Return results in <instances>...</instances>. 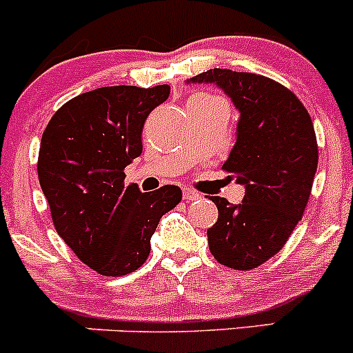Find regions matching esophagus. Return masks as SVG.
Returning a JSON list of instances; mask_svg holds the SVG:
<instances>
[{"instance_id":"1","label":"esophagus","mask_w":353,"mask_h":353,"mask_svg":"<svg viewBox=\"0 0 353 353\" xmlns=\"http://www.w3.org/2000/svg\"><path fill=\"white\" fill-rule=\"evenodd\" d=\"M183 198L186 199V201H196V199L201 198V194L196 193V191L190 190V188H184V190H183Z\"/></svg>"}]
</instances>
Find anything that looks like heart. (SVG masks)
<instances>
[{
	"instance_id": "obj_1",
	"label": "heart",
	"mask_w": 353,
	"mask_h": 353,
	"mask_svg": "<svg viewBox=\"0 0 353 353\" xmlns=\"http://www.w3.org/2000/svg\"><path fill=\"white\" fill-rule=\"evenodd\" d=\"M198 97H210V95H198Z\"/></svg>"
}]
</instances>
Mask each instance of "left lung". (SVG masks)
<instances>
[{"label":"left lung","mask_w":353,"mask_h":353,"mask_svg":"<svg viewBox=\"0 0 353 353\" xmlns=\"http://www.w3.org/2000/svg\"><path fill=\"white\" fill-rule=\"evenodd\" d=\"M191 81L216 83L241 112L222 169L245 194L239 205L212 196L219 220L206 234L220 265L249 272L285 245L304 215L318 169L314 126L297 95L263 74L213 68Z\"/></svg>","instance_id":"1"}]
</instances>
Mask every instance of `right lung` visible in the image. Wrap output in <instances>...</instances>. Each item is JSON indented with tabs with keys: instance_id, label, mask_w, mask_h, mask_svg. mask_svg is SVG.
Masks as SVG:
<instances>
[{
	"instance_id": "right-lung-1",
	"label": "right lung",
	"mask_w": 353,
	"mask_h": 353,
	"mask_svg": "<svg viewBox=\"0 0 353 353\" xmlns=\"http://www.w3.org/2000/svg\"><path fill=\"white\" fill-rule=\"evenodd\" d=\"M169 94V85L95 88L63 104L42 133L37 174L56 232L104 276L140 268L159 220L183 198L172 184L152 193L124 184L145 119Z\"/></svg>"
}]
</instances>
